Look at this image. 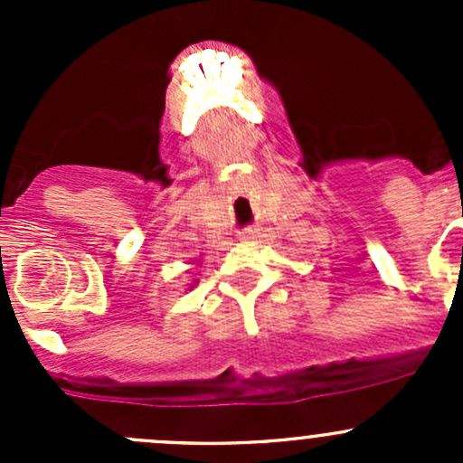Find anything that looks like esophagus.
Listing matches in <instances>:
<instances>
[{"label":"esophagus","instance_id":"1","mask_svg":"<svg viewBox=\"0 0 463 463\" xmlns=\"http://www.w3.org/2000/svg\"><path fill=\"white\" fill-rule=\"evenodd\" d=\"M255 235H258V231H255V228H246V231L241 232V240L250 241V240H255Z\"/></svg>","mask_w":463,"mask_h":463}]
</instances>
